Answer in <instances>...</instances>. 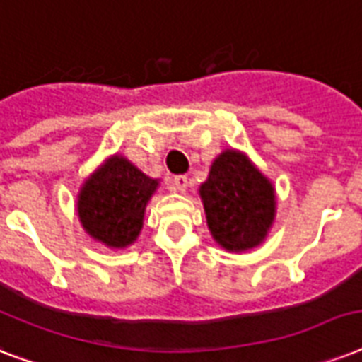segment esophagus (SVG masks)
Segmentation results:
<instances>
[{
    "mask_svg": "<svg viewBox=\"0 0 362 362\" xmlns=\"http://www.w3.org/2000/svg\"><path fill=\"white\" fill-rule=\"evenodd\" d=\"M187 186H189V182H187L186 175H176L170 178V187H173L175 192H186Z\"/></svg>",
    "mask_w": 362,
    "mask_h": 362,
    "instance_id": "34e87169",
    "label": "esophagus"
}]
</instances>
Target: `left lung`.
<instances>
[{"mask_svg":"<svg viewBox=\"0 0 362 362\" xmlns=\"http://www.w3.org/2000/svg\"><path fill=\"white\" fill-rule=\"evenodd\" d=\"M201 199L212 237L229 252L257 246L274 220V187L235 150L212 163Z\"/></svg>","mask_w":362,"mask_h":362,"instance_id":"left-lung-1","label":"left lung"}]
</instances>
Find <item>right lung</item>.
Returning <instances> with one entry per match:
<instances>
[{
	"label": "right lung",
	"mask_w": 362,
	"mask_h": 362,
	"mask_svg": "<svg viewBox=\"0 0 362 362\" xmlns=\"http://www.w3.org/2000/svg\"><path fill=\"white\" fill-rule=\"evenodd\" d=\"M158 180L112 156L90 176L78 195V218L95 240L110 247L129 246L139 237L148 199Z\"/></svg>",
	"instance_id": "right-lung-1"
}]
</instances>
